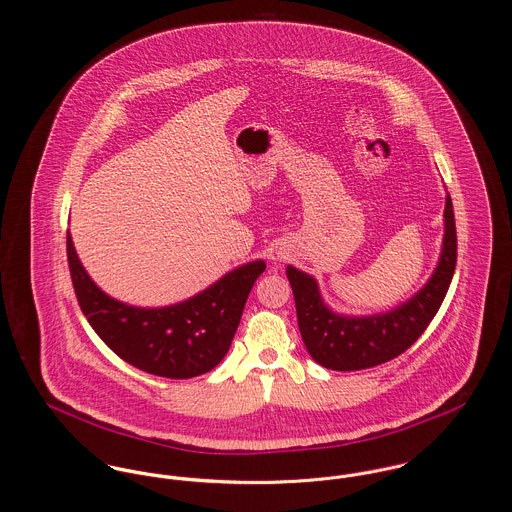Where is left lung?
Here are the masks:
<instances>
[{
    "mask_svg": "<svg viewBox=\"0 0 512 512\" xmlns=\"http://www.w3.org/2000/svg\"><path fill=\"white\" fill-rule=\"evenodd\" d=\"M457 262V234L451 197H445L443 242L438 266L420 292L398 307L374 315H341L321 297L317 280L293 266L292 284L297 325L307 353L331 370H361L382 365L412 347L436 317L449 290Z\"/></svg>",
    "mask_w": 512,
    "mask_h": 512,
    "instance_id": "8db88e82",
    "label": "left lung"
}]
</instances>
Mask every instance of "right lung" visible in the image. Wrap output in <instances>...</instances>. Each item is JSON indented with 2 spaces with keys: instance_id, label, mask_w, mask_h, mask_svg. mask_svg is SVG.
I'll return each mask as SVG.
<instances>
[{
  "instance_id": "add662e5",
  "label": "right lung",
  "mask_w": 512,
  "mask_h": 512,
  "mask_svg": "<svg viewBox=\"0 0 512 512\" xmlns=\"http://www.w3.org/2000/svg\"><path fill=\"white\" fill-rule=\"evenodd\" d=\"M74 293L98 337L126 363L165 378H193L213 370L230 349L248 293L266 270L254 260L224 274L207 290L165 307H136L102 292L67 232Z\"/></svg>"
}]
</instances>
